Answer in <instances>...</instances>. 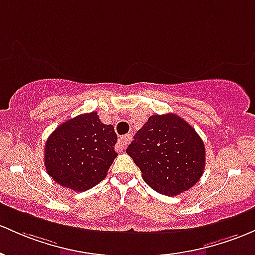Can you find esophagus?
I'll use <instances>...</instances> for the list:
<instances>
[{
    "instance_id": "34e87169",
    "label": "esophagus",
    "mask_w": 255,
    "mask_h": 255,
    "mask_svg": "<svg viewBox=\"0 0 255 255\" xmlns=\"http://www.w3.org/2000/svg\"><path fill=\"white\" fill-rule=\"evenodd\" d=\"M130 138H132V135L130 134H126V135H122L121 138L119 139V141H117L116 146H115V149L116 151H119V152H121L126 149V146H127L128 142L130 141Z\"/></svg>"
}]
</instances>
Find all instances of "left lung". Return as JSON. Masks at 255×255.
Masks as SVG:
<instances>
[{"label":"left lung","instance_id":"1","mask_svg":"<svg viewBox=\"0 0 255 255\" xmlns=\"http://www.w3.org/2000/svg\"><path fill=\"white\" fill-rule=\"evenodd\" d=\"M127 153L151 189L177 196L191 189L205 170L202 139L175 114L152 115L134 135Z\"/></svg>","mask_w":255,"mask_h":255}]
</instances>
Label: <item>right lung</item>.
Wrapping results in <instances>:
<instances>
[{
    "instance_id": "right-lung-1",
    "label": "right lung",
    "mask_w": 255,
    "mask_h": 255,
    "mask_svg": "<svg viewBox=\"0 0 255 255\" xmlns=\"http://www.w3.org/2000/svg\"><path fill=\"white\" fill-rule=\"evenodd\" d=\"M114 126L97 113L82 114L61 123L44 145L47 173L61 186L86 191L99 184L117 157Z\"/></svg>"
}]
</instances>
